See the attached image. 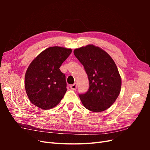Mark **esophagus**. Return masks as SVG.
<instances>
[{
  "label": "esophagus",
  "mask_w": 150,
  "mask_h": 150,
  "mask_svg": "<svg viewBox=\"0 0 150 150\" xmlns=\"http://www.w3.org/2000/svg\"><path fill=\"white\" fill-rule=\"evenodd\" d=\"M70 88L72 90H76L77 89V84L76 83H74L73 84H71L70 85Z\"/></svg>",
  "instance_id": "1"
}]
</instances>
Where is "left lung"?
<instances>
[{
    "label": "left lung",
    "mask_w": 150,
    "mask_h": 150,
    "mask_svg": "<svg viewBox=\"0 0 150 150\" xmlns=\"http://www.w3.org/2000/svg\"><path fill=\"white\" fill-rule=\"evenodd\" d=\"M74 54L84 66L89 83L88 91L79 94L83 106L93 112L105 111L121 91V79L115 62L106 52L94 45L76 49Z\"/></svg>",
    "instance_id": "obj_1"
}]
</instances>
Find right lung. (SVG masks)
Here are the masks:
<instances>
[{
    "label": "right lung",
    "mask_w": 150,
    "mask_h": 150,
    "mask_svg": "<svg viewBox=\"0 0 150 150\" xmlns=\"http://www.w3.org/2000/svg\"><path fill=\"white\" fill-rule=\"evenodd\" d=\"M72 49L51 47L40 52L30 63L25 75V88L30 102L42 110L60 103L67 91L66 76L59 67Z\"/></svg>",
    "instance_id": "right-lung-1"
}]
</instances>
